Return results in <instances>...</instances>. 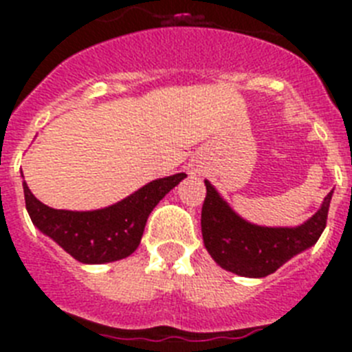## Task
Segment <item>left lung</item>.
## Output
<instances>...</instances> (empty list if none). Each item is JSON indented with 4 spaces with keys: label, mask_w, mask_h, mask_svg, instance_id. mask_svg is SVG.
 Listing matches in <instances>:
<instances>
[{
    "label": "left lung",
    "mask_w": 352,
    "mask_h": 352,
    "mask_svg": "<svg viewBox=\"0 0 352 352\" xmlns=\"http://www.w3.org/2000/svg\"><path fill=\"white\" fill-rule=\"evenodd\" d=\"M206 183V199L201 211L204 247L223 270L241 276L261 278L276 272L300 252L307 250L322 234L333 190L316 214L298 227H261L239 219L229 204Z\"/></svg>",
    "instance_id": "1"
}]
</instances>
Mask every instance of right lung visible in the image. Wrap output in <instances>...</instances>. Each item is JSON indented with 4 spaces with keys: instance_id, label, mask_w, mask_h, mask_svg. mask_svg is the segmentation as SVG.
<instances>
[{
    "instance_id": "obj_1",
    "label": "right lung",
    "mask_w": 352,
    "mask_h": 352,
    "mask_svg": "<svg viewBox=\"0 0 352 352\" xmlns=\"http://www.w3.org/2000/svg\"><path fill=\"white\" fill-rule=\"evenodd\" d=\"M185 173L155 179L113 206L95 211L54 210L31 194L26 182L24 201L31 222L74 259L84 264L113 263L139 247L146 220L160 199L178 185Z\"/></svg>"
}]
</instances>
